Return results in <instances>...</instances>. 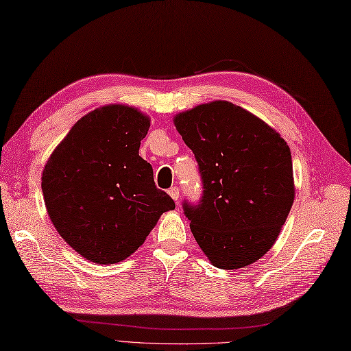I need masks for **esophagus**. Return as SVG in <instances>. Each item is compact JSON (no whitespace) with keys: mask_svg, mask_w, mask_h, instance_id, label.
<instances>
[{"mask_svg":"<svg viewBox=\"0 0 351 351\" xmlns=\"http://www.w3.org/2000/svg\"><path fill=\"white\" fill-rule=\"evenodd\" d=\"M168 193H169V196H171V198H173L174 201H178V198H180V189H178L177 186L171 187V189L168 191Z\"/></svg>","mask_w":351,"mask_h":351,"instance_id":"34e87169","label":"esophagus"}]
</instances>
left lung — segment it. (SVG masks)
<instances>
[{
    "label": "left lung",
    "instance_id": "8db88e82",
    "mask_svg": "<svg viewBox=\"0 0 351 351\" xmlns=\"http://www.w3.org/2000/svg\"><path fill=\"white\" fill-rule=\"evenodd\" d=\"M174 125L204 183L198 207L183 205L196 243L217 268L249 267L274 245L293 205L287 143L258 116L221 99L182 111Z\"/></svg>",
    "mask_w": 351,
    "mask_h": 351
}]
</instances>
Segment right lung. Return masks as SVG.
<instances>
[{
    "label": "right lung",
    "mask_w": 351,
    "mask_h": 351,
    "mask_svg": "<svg viewBox=\"0 0 351 351\" xmlns=\"http://www.w3.org/2000/svg\"><path fill=\"white\" fill-rule=\"evenodd\" d=\"M150 117L126 104L92 110L58 144L41 174L47 215L64 241L98 265L122 262L176 204L140 155Z\"/></svg>",
    "instance_id": "1"
}]
</instances>
